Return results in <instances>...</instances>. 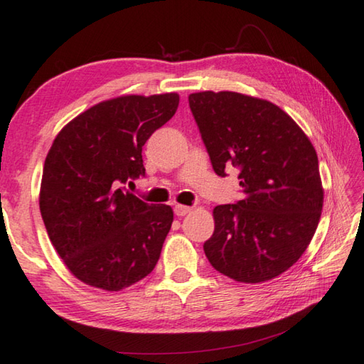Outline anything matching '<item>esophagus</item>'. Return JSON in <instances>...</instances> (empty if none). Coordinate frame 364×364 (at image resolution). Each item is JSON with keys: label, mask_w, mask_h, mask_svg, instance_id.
Masks as SVG:
<instances>
[{"label": "esophagus", "mask_w": 364, "mask_h": 364, "mask_svg": "<svg viewBox=\"0 0 364 364\" xmlns=\"http://www.w3.org/2000/svg\"><path fill=\"white\" fill-rule=\"evenodd\" d=\"M175 215L176 217H184V215H188L191 210H193V208L191 207H186V205H181V204H178V205H175Z\"/></svg>", "instance_id": "1"}]
</instances>
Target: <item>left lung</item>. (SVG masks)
<instances>
[{"instance_id": "obj_1", "label": "left lung", "mask_w": 364, "mask_h": 364, "mask_svg": "<svg viewBox=\"0 0 364 364\" xmlns=\"http://www.w3.org/2000/svg\"><path fill=\"white\" fill-rule=\"evenodd\" d=\"M189 107L225 176L239 168L244 197L213 208L204 252L234 281L257 284L287 271L306 250L323 210L318 156L301 128L276 104L234 91L189 95Z\"/></svg>"}]
</instances>
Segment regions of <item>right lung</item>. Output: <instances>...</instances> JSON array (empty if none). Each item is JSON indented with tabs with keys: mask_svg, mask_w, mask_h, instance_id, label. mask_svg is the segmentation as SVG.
Returning <instances> with one entry per match:
<instances>
[{
	"mask_svg": "<svg viewBox=\"0 0 364 364\" xmlns=\"http://www.w3.org/2000/svg\"><path fill=\"white\" fill-rule=\"evenodd\" d=\"M180 96H119L59 132L40 188L48 236L70 273L117 292L156 268L173 223L170 205L146 204L122 184L144 176L143 146L175 115Z\"/></svg>",
	"mask_w": 364,
	"mask_h": 364,
	"instance_id": "add662e5",
	"label": "right lung"
}]
</instances>
